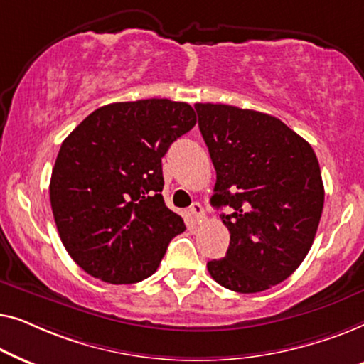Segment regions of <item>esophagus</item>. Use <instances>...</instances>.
<instances>
[{"label":"esophagus","instance_id":"1","mask_svg":"<svg viewBox=\"0 0 364 364\" xmlns=\"http://www.w3.org/2000/svg\"><path fill=\"white\" fill-rule=\"evenodd\" d=\"M191 213H192V218L196 223H202L203 218H205V212H203V207L200 203H193L191 207Z\"/></svg>","mask_w":364,"mask_h":364}]
</instances>
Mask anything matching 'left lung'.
Wrapping results in <instances>:
<instances>
[{"instance_id": "8db88e82", "label": "left lung", "mask_w": 364, "mask_h": 364, "mask_svg": "<svg viewBox=\"0 0 364 364\" xmlns=\"http://www.w3.org/2000/svg\"><path fill=\"white\" fill-rule=\"evenodd\" d=\"M217 172L210 203L230 245L207 263L218 285L258 293L287 280L310 252L325 188L310 144L280 119L227 104H196Z\"/></svg>"}]
</instances>
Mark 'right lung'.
<instances>
[{"label":"right lung","instance_id":"right-lung-1","mask_svg":"<svg viewBox=\"0 0 364 364\" xmlns=\"http://www.w3.org/2000/svg\"><path fill=\"white\" fill-rule=\"evenodd\" d=\"M196 126L187 102L142 99L102 106L64 139L49 198L59 237L84 272L137 283L186 230L164 203L162 157Z\"/></svg>","mask_w":364,"mask_h":364}]
</instances>
